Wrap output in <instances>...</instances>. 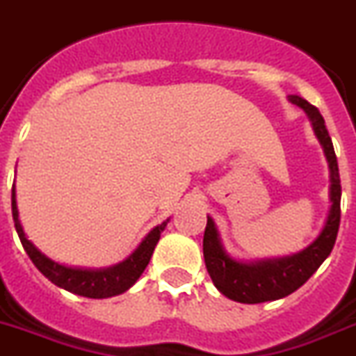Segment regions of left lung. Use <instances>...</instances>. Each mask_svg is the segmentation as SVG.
Wrapping results in <instances>:
<instances>
[{
    "label": "left lung",
    "mask_w": 356,
    "mask_h": 356,
    "mask_svg": "<svg viewBox=\"0 0 356 356\" xmlns=\"http://www.w3.org/2000/svg\"><path fill=\"white\" fill-rule=\"evenodd\" d=\"M289 102L296 104L305 111L313 131L322 144L325 159L329 164V208L327 221L323 225L322 232L313 243L293 256L273 259H258V261H239L234 259L225 250L218 227L213 219L208 216L207 228L203 238V254L207 270L212 278L213 285L227 298L239 303H261L280 300L294 293L303 283L307 282L316 268L325 261L337 241L338 227H340V175H338V163L334 155L333 143L329 137L323 117L314 106L303 100L298 95H289Z\"/></svg>",
    "instance_id": "obj_1"
}]
</instances>
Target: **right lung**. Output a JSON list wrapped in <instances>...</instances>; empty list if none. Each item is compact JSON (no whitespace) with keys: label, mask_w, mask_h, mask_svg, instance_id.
Wrapping results in <instances>:
<instances>
[{"label":"right lung","mask_w":356,"mask_h":356,"mask_svg":"<svg viewBox=\"0 0 356 356\" xmlns=\"http://www.w3.org/2000/svg\"><path fill=\"white\" fill-rule=\"evenodd\" d=\"M13 219L16 232L19 236L25 252L29 254V258L33 259L36 268L40 273L49 278L54 285L65 289L69 293L78 294V296H86V298H111L117 294L126 293L133 283L140 278V274L144 273V268L148 267L152 254L155 250V245L161 239V232H163L170 219H166L164 223L157 225V227L149 230V234L143 239V243L138 245L133 254H129L124 261L113 265V267L106 268H74L65 267L62 263L53 261L47 258L45 254L40 252L34 247L33 241H29V238L23 232V227L19 223L18 204H16V188L13 186Z\"/></svg>","instance_id":"add662e5"}]
</instances>
